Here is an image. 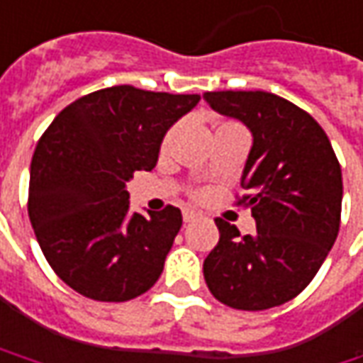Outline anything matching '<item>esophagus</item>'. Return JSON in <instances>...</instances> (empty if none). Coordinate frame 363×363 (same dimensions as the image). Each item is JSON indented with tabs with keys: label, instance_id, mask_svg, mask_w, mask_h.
<instances>
[{
	"label": "esophagus",
	"instance_id": "1",
	"mask_svg": "<svg viewBox=\"0 0 363 363\" xmlns=\"http://www.w3.org/2000/svg\"><path fill=\"white\" fill-rule=\"evenodd\" d=\"M182 219H184V223H193V220L199 219V215L194 211H184L182 213Z\"/></svg>",
	"mask_w": 363,
	"mask_h": 363
}]
</instances>
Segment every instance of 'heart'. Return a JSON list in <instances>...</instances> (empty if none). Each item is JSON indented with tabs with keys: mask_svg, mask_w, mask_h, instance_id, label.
<instances>
[{
	"mask_svg": "<svg viewBox=\"0 0 363 363\" xmlns=\"http://www.w3.org/2000/svg\"><path fill=\"white\" fill-rule=\"evenodd\" d=\"M219 128H237V124H220ZM219 128H217V130H219ZM172 134H174V130H170V132H169V136H167V140H170V138H172Z\"/></svg>",
	"mask_w": 363,
	"mask_h": 363,
	"instance_id": "heart-1",
	"label": "heart"
}]
</instances>
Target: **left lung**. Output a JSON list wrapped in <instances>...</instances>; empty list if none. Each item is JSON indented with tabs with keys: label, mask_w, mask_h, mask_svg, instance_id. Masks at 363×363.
Segmentation results:
<instances>
[{
	"label": "left lung",
	"mask_w": 363,
	"mask_h": 363,
	"mask_svg": "<svg viewBox=\"0 0 363 363\" xmlns=\"http://www.w3.org/2000/svg\"><path fill=\"white\" fill-rule=\"evenodd\" d=\"M206 104L239 120L253 136L241 186L257 233L223 219L219 243L203 263L220 303L261 311L306 289L335 243L342 169L330 138L306 110L271 92H206Z\"/></svg>",
	"instance_id": "left-lung-1"
}]
</instances>
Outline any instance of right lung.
Listing matches in <instances>:
<instances>
[{
	"mask_svg": "<svg viewBox=\"0 0 363 363\" xmlns=\"http://www.w3.org/2000/svg\"><path fill=\"white\" fill-rule=\"evenodd\" d=\"M199 100L112 86L72 102L42 134L28 213L48 263L74 291L128 301L157 283L182 215L170 205L130 213L126 182L157 167L164 134Z\"/></svg>",
	"mask_w": 363,
	"mask_h": 363,
	"instance_id": "add662e5",
	"label": "right lung"
}]
</instances>
